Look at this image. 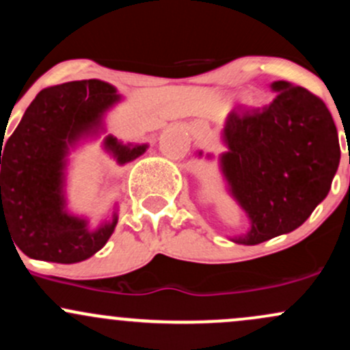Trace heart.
<instances>
[{
    "label": "heart",
    "mask_w": 350,
    "mask_h": 350,
    "mask_svg": "<svg viewBox=\"0 0 350 350\" xmlns=\"http://www.w3.org/2000/svg\"><path fill=\"white\" fill-rule=\"evenodd\" d=\"M247 103H249V105H257L258 103V98H257V96H255V95H250V96H247Z\"/></svg>",
    "instance_id": "obj_1"
}]
</instances>
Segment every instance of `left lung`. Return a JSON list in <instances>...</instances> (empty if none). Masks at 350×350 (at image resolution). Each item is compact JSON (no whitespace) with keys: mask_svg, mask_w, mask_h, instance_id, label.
Instances as JSON below:
<instances>
[{"mask_svg":"<svg viewBox=\"0 0 350 350\" xmlns=\"http://www.w3.org/2000/svg\"><path fill=\"white\" fill-rule=\"evenodd\" d=\"M272 90L265 107L232 110L221 133V174L250 219V230L232 239L243 245L300 227L327 197L340 160L324 101L288 81H273Z\"/></svg>","mask_w":350,"mask_h":350,"instance_id":"1","label":"left lung"}]
</instances>
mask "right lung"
I'll use <instances>...</instances> for the list:
<instances>
[{
	"label": "right lung",
	"instance_id": "add662e5",
	"mask_svg": "<svg viewBox=\"0 0 350 350\" xmlns=\"http://www.w3.org/2000/svg\"><path fill=\"white\" fill-rule=\"evenodd\" d=\"M120 95L100 80L50 86L26 108L8 142L1 140V237L36 260L77 264L96 254L113 234L118 217L90 230L66 212L65 165L71 146L96 133ZM148 145H123L108 135L105 148L118 163L135 160Z\"/></svg>",
	"mask_w": 350,
	"mask_h": 350
}]
</instances>
